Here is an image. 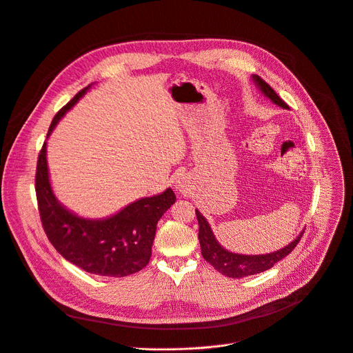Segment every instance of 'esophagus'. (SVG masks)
I'll list each match as a JSON object with an SVG mask.
<instances>
[{
  "label": "esophagus",
  "instance_id": "1",
  "mask_svg": "<svg viewBox=\"0 0 353 353\" xmlns=\"http://www.w3.org/2000/svg\"><path fill=\"white\" fill-rule=\"evenodd\" d=\"M176 189H179L180 192H184V189H187V185L183 183V180H179V181L176 183Z\"/></svg>",
  "mask_w": 353,
  "mask_h": 353
}]
</instances>
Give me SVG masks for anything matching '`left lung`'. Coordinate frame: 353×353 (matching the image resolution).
I'll return each instance as SVG.
<instances>
[{"instance_id": "left-lung-1", "label": "left lung", "mask_w": 353, "mask_h": 353, "mask_svg": "<svg viewBox=\"0 0 353 353\" xmlns=\"http://www.w3.org/2000/svg\"><path fill=\"white\" fill-rule=\"evenodd\" d=\"M252 79L258 85V88L261 89V92L267 98H270L275 105L288 109V105L281 99L275 90L258 75H252ZM196 216L199 221V241L201 247V255L207 263L213 265L219 272H221L225 276L230 278H243L247 275H254V274H260L263 271H267L274 267L278 261L285 258L292 250L296 247V244L301 241V237L303 231L299 234V236L285 248H281L275 252L271 254H263V255H243V254H236V252H230L224 250L219 241L216 240L213 231H211V227L208 225L207 220L201 216L199 210H196Z\"/></svg>"}]
</instances>
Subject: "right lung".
<instances>
[{
	"instance_id": "obj_1",
	"label": "right lung",
	"mask_w": 353,
	"mask_h": 353,
	"mask_svg": "<svg viewBox=\"0 0 353 353\" xmlns=\"http://www.w3.org/2000/svg\"><path fill=\"white\" fill-rule=\"evenodd\" d=\"M88 89L89 86L78 92L55 114L46 137ZM35 192L43 231L55 250L83 271L103 276H126L149 264L157 221L176 201L173 190L168 189L161 194L126 205L109 219L78 217L61 205L52 193L46 164V143L38 156Z\"/></svg>"
}]
</instances>
